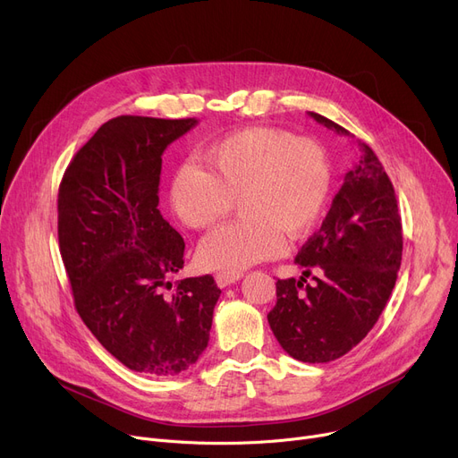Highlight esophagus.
Masks as SVG:
<instances>
[{
  "label": "esophagus",
  "mask_w": 458,
  "mask_h": 458,
  "mask_svg": "<svg viewBox=\"0 0 458 458\" xmlns=\"http://www.w3.org/2000/svg\"><path fill=\"white\" fill-rule=\"evenodd\" d=\"M241 277H242L241 272H220V274H216V283H217V287H220V289H225V287L233 285V283H236Z\"/></svg>",
  "instance_id": "esophagus-1"
}]
</instances>
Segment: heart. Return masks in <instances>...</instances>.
Instances as JSON below:
<instances>
[{
    "instance_id": "1",
    "label": "heart",
    "mask_w": 458,
    "mask_h": 458,
    "mask_svg": "<svg viewBox=\"0 0 458 458\" xmlns=\"http://www.w3.org/2000/svg\"><path fill=\"white\" fill-rule=\"evenodd\" d=\"M208 169L182 164L171 181V208L191 229H210L241 205V222L199 244L208 270L241 272L285 251V236L308 234L326 208L332 171L324 148L276 128H246L203 155Z\"/></svg>"
}]
</instances>
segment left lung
<instances>
[{"instance_id":"left-lung-1","label":"left lung","mask_w":458,"mask_h":458,"mask_svg":"<svg viewBox=\"0 0 458 458\" xmlns=\"http://www.w3.org/2000/svg\"><path fill=\"white\" fill-rule=\"evenodd\" d=\"M317 123L351 136L337 123L310 112ZM360 162L326 214L322 227L301 246L294 263L301 277L277 279L268 324L294 360L328 363L371 332L395 287L403 259V225L394 184L373 152L356 141ZM314 274L311 286L305 277Z\"/></svg>"}]
</instances>
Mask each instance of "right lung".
Masks as SVG:
<instances>
[{"instance_id":"right-lung-1","label":"right lung","mask_w":458,"mask_h":458,"mask_svg":"<svg viewBox=\"0 0 458 458\" xmlns=\"http://www.w3.org/2000/svg\"><path fill=\"white\" fill-rule=\"evenodd\" d=\"M195 124L115 117L59 184V248L76 311L107 352L147 377H175L199 360L222 294L212 276L165 293L184 267V241L158 210L162 155Z\"/></svg>"}]
</instances>
